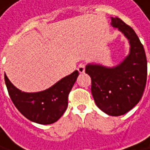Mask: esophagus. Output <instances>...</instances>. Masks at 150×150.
Listing matches in <instances>:
<instances>
[{
  "mask_svg": "<svg viewBox=\"0 0 150 150\" xmlns=\"http://www.w3.org/2000/svg\"><path fill=\"white\" fill-rule=\"evenodd\" d=\"M85 68H86V65H85V64H83V63H81V64H80V65L78 66L77 70L79 71V73H84V71H85Z\"/></svg>",
  "mask_w": 150,
  "mask_h": 150,
  "instance_id": "obj_1",
  "label": "esophagus"
}]
</instances>
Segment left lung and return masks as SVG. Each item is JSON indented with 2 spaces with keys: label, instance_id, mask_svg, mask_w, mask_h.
Here are the masks:
<instances>
[{
  "label": "left lung",
  "instance_id": "1",
  "mask_svg": "<svg viewBox=\"0 0 150 150\" xmlns=\"http://www.w3.org/2000/svg\"><path fill=\"white\" fill-rule=\"evenodd\" d=\"M112 26L129 39L130 53L118 66L109 69L88 65L91 93L96 106L104 113L118 116L132 109L142 99L147 81V58L134 29L120 18H112Z\"/></svg>",
  "mask_w": 150,
  "mask_h": 150
}]
</instances>
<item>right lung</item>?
Wrapping results in <instances>:
<instances>
[{
  "mask_svg": "<svg viewBox=\"0 0 150 150\" xmlns=\"http://www.w3.org/2000/svg\"><path fill=\"white\" fill-rule=\"evenodd\" d=\"M79 72L74 71L51 88L37 93H25L19 90L5 75L8 95L16 108L28 120L39 124L55 122L66 111L69 92Z\"/></svg>",
  "mask_w": 150,
  "mask_h": 150,
  "instance_id": "right-lung-1",
  "label": "right lung"
}]
</instances>
